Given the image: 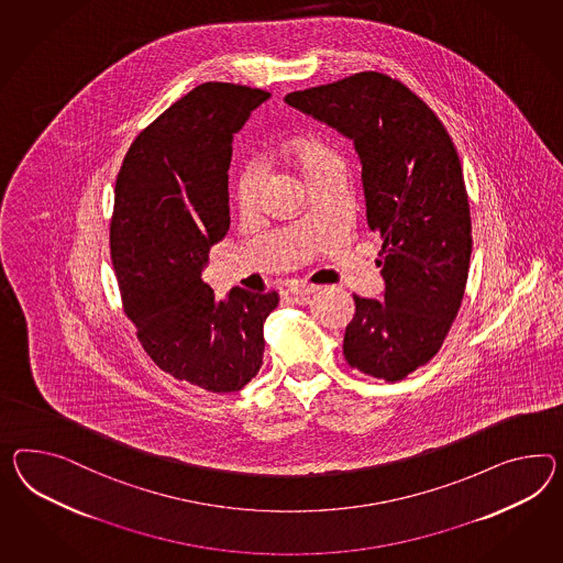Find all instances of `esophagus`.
I'll list each match as a JSON object with an SVG mask.
<instances>
[{"mask_svg": "<svg viewBox=\"0 0 563 563\" xmlns=\"http://www.w3.org/2000/svg\"><path fill=\"white\" fill-rule=\"evenodd\" d=\"M289 294L294 296H310V294H317L318 286H306V284H291L288 288Z\"/></svg>", "mask_w": 563, "mask_h": 563, "instance_id": "1", "label": "esophagus"}]
</instances>
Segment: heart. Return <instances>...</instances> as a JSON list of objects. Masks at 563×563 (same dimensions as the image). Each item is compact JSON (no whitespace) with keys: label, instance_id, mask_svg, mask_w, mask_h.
<instances>
[{"label":"heart","instance_id":"1","mask_svg":"<svg viewBox=\"0 0 563 563\" xmlns=\"http://www.w3.org/2000/svg\"><path fill=\"white\" fill-rule=\"evenodd\" d=\"M289 157L300 167L303 177H310L327 167L339 165V157L334 155L331 146H327L320 141H300L298 145H294ZM260 167L255 163H246L236 172L234 181H232V198L243 212L253 210V206L257 202V196H260Z\"/></svg>","mask_w":563,"mask_h":563}]
</instances>
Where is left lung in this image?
Listing matches in <instances>:
<instances>
[{"label":"left lung","mask_w":563,"mask_h":563,"mask_svg":"<svg viewBox=\"0 0 563 563\" xmlns=\"http://www.w3.org/2000/svg\"><path fill=\"white\" fill-rule=\"evenodd\" d=\"M286 103L345 134L360 155L386 289L382 302L353 294L343 353L365 375L404 379L439 353L467 282L472 220L455 145L433 110L384 73L294 91Z\"/></svg>","instance_id":"8db88e82"}]
</instances>
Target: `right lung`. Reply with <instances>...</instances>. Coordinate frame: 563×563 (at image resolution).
Returning <instances> with one entry per match:
<instances>
[{
  "instance_id": "right-lung-1",
  "label": "right lung",
  "mask_w": 563,
  "mask_h": 563,
  "mask_svg": "<svg viewBox=\"0 0 563 563\" xmlns=\"http://www.w3.org/2000/svg\"><path fill=\"white\" fill-rule=\"evenodd\" d=\"M269 96L194 87L134 139L115 179L110 253L124 312L165 374L214 394L257 375L263 322L279 302L277 291L243 288L218 300L202 279L210 246L231 227L232 136Z\"/></svg>"
}]
</instances>
